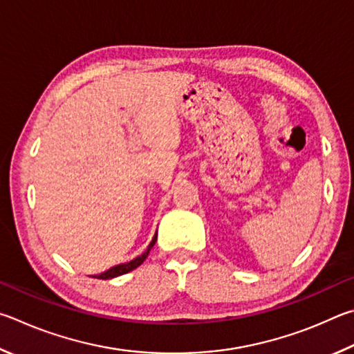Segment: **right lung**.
<instances>
[{"instance_id":"obj_1","label":"right lung","mask_w":354,"mask_h":354,"mask_svg":"<svg viewBox=\"0 0 354 354\" xmlns=\"http://www.w3.org/2000/svg\"><path fill=\"white\" fill-rule=\"evenodd\" d=\"M155 241H157V234H155L153 236V239H152V243L149 244V247H147V250L142 253L141 257H138V258H135V259H132V261L130 263H126V264H120V266H115V268H111V269H109L107 272H104V274H101V275H96L95 278H99V280H109V278H115V277H120V275H124V274H127V272H130V270H133V269H136L138 268V266H141L142 264V261H145V259L147 258V255H149V250L152 249L153 247V244H155Z\"/></svg>"}]
</instances>
